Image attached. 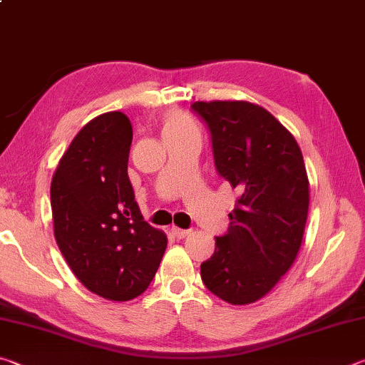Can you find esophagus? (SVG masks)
Returning a JSON list of instances; mask_svg holds the SVG:
<instances>
[{
  "label": "esophagus",
  "mask_w": 365,
  "mask_h": 365,
  "mask_svg": "<svg viewBox=\"0 0 365 365\" xmlns=\"http://www.w3.org/2000/svg\"><path fill=\"white\" fill-rule=\"evenodd\" d=\"M191 233V230H183V228H178V227H172V235H174L175 238L182 240L185 237H188V235Z\"/></svg>",
  "instance_id": "obj_1"
}]
</instances>
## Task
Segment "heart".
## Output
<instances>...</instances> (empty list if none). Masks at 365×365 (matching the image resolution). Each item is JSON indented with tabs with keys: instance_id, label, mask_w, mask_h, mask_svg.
<instances>
[{
	"instance_id": "heart-1",
	"label": "heart",
	"mask_w": 365,
	"mask_h": 365,
	"mask_svg": "<svg viewBox=\"0 0 365 365\" xmlns=\"http://www.w3.org/2000/svg\"><path fill=\"white\" fill-rule=\"evenodd\" d=\"M193 120L190 119L188 115H185L182 113H174L170 114L168 119H165L164 123V135L165 133H172V132H180V130H187V128H193Z\"/></svg>"
}]
</instances>
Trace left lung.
Instances as JSON below:
<instances>
[{"label": "left lung", "instance_id": "obj_1", "mask_svg": "<svg viewBox=\"0 0 365 365\" xmlns=\"http://www.w3.org/2000/svg\"><path fill=\"white\" fill-rule=\"evenodd\" d=\"M219 175L240 193L227 233L201 264L209 292L250 304L277 285L304 235L309 180L298 143L269 110L248 101H197Z\"/></svg>", "mask_w": 365, "mask_h": 365}]
</instances>
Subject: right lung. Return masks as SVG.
I'll list each match as a JSON object with an SVG mask.
<instances>
[{
	"label": "right lung",
	"instance_id": "right-lung-1",
	"mask_svg": "<svg viewBox=\"0 0 365 365\" xmlns=\"http://www.w3.org/2000/svg\"><path fill=\"white\" fill-rule=\"evenodd\" d=\"M132 138L123 113L95 117L72 140L51 182L61 252L90 292L113 301L143 293L168 246L135 201L127 174Z\"/></svg>",
	"mask_w": 365,
	"mask_h": 365
}]
</instances>
